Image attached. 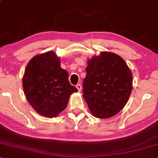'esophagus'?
I'll list each match as a JSON object with an SVG mask.
<instances>
[{"instance_id": "obj_1", "label": "esophagus", "mask_w": 158, "mask_h": 158, "mask_svg": "<svg viewBox=\"0 0 158 158\" xmlns=\"http://www.w3.org/2000/svg\"><path fill=\"white\" fill-rule=\"evenodd\" d=\"M76 87L77 88L78 91H79V92H80L81 90V85H80V84H78V85H76Z\"/></svg>"}]
</instances>
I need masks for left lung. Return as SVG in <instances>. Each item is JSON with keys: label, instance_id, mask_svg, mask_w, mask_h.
<instances>
[{"label": "left lung", "instance_id": "obj_1", "mask_svg": "<svg viewBox=\"0 0 158 158\" xmlns=\"http://www.w3.org/2000/svg\"><path fill=\"white\" fill-rule=\"evenodd\" d=\"M87 65L84 98L94 117H112L123 109L131 94V71L123 58L109 52H102Z\"/></svg>", "mask_w": 158, "mask_h": 158}]
</instances>
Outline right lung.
<instances>
[{"label": "right lung", "mask_w": 158, "mask_h": 158, "mask_svg": "<svg viewBox=\"0 0 158 158\" xmlns=\"http://www.w3.org/2000/svg\"><path fill=\"white\" fill-rule=\"evenodd\" d=\"M68 77L54 52L35 56L27 64L22 79L29 104L43 116H57L66 108L71 94L78 91Z\"/></svg>", "instance_id": "right-lung-1"}]
</instances>
